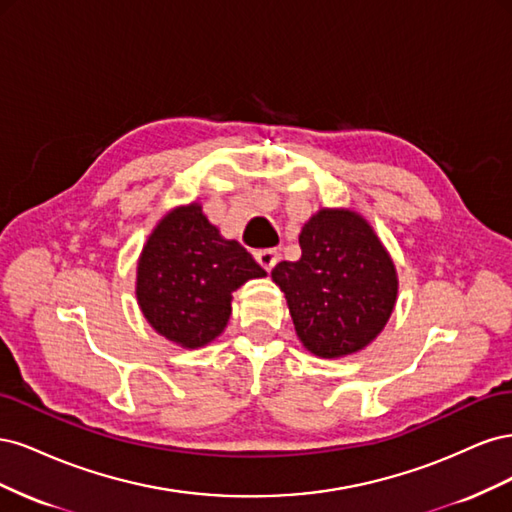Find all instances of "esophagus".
I'll return each mask as SVG.
<instances>
[{"mask_svg":"<svg viewBox=\"0 0 512 512\" xmlns=\"http://www.w3.org/2000/svg\"><path fill=\"white\" fill-rule=\"evenodd\" d=\"M256 260H258L260 265L265 267L267 271H271V269L277 265V260H280V252L273 250V247H269V250H258V252H256Z\"/></svg>","mask_w":512,"mask_h":512,"instance_id":"1","label":"esophagus"}]
</instances>
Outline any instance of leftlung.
Returning a JSON list of instances; mask_svg holds the SVG:
<instances>
[{"instance_id":"obj_1","label":"left lung","mask_w":512,"mask_h":512,"mask_svg":"<svg viewBox=\"0 0 512 512\" xmlns=\"http://www.w3.org/2000/svg\"><path fill=\"white\" fill-rule=\"evenodd\" d=\"M301 258L271 271L294 331L320 359L367 348L389 322L399 292L395 262L361 213L320 209L303 226Z\"/></svg>"}]
</instances>
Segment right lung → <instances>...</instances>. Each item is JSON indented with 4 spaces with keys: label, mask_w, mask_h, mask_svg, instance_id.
I'll return each instance as SVG.
<instances>
[{
    "label": "right lung",
    "mask_w": 512,
    "mask_h": 512,
    "mask_svg": "<svg viewBox=\"0 0 512 512\" xmlns=\"http://www.w3.org/2000/svg\"><path fill=\"white\" fill-rule=\"evenodd\" d=\"M252 254L224 239L190 203L170 209L151 230L136 265V301L151 329L181 348H203L220 337L232 292L265 277Z\"/></svg>",
    "instance_id": "right-lung-1"
}]
</instances>
